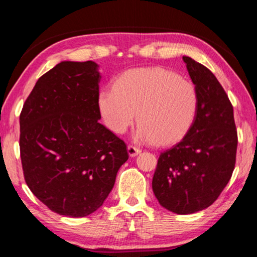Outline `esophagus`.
<instances>
[{
    "label": "esophagus",
    "mask_w": 257,
    "mask_h": 257,
    "mask_svg": "<svg viewBox=\"0 0 257 257\" xmlns=\"http://www.w3.org/2000/svg\"><path fill=\"white\" fill-rule=\"evenodd\" d=\"M127 150H128L129 156H132V158H135V156L141 153V150H139L138 147H135V146H133V145H129V146L127 147Z\"/></svg>",
    "instance_id": "34e87169"
}]
</instances>
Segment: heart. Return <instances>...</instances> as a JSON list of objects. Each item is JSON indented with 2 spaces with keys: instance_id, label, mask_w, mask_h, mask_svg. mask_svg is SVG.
I'll use <instances>...</instances> for the list:
<instances>
[{
  "instance_id": "b5f03b06",
  "label": "heart",
  "mask_w": 257,
  "mask_h": 257,
  "mask_svg": "<svg viewBox=\"0 0 257 257\" xmlns=\"http://www.w3.org/2000/svg\"><path fill=\"white\" fill-rule=\"evenodd\" d=\"M199 96L193 82L163 68H134L102 88L97 106L104 124L123 134L136 120V138L159 145L181 141L196 119Z\"/></svg>"
}]
</instances>
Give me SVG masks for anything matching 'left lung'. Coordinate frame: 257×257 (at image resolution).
Wrapping results in <instances>:
<instances>
[{"label":"left lung","instance_id":"8db88e82","mask_svg":"<svg viewBox=\"0 0 257 257\" xmlns=\"http://www.w3.org/2000/svg\"><path fill=\"white\" fill-rule=\"evenodd\" d=\"M199 105L181 141L160 154L152 188L161 206L191 214L212 205L231 178L237 130L233 107L216 77L203 64L182 56Z\"/></svg>","mask_w":257,"mask_h":257}]
</instances>
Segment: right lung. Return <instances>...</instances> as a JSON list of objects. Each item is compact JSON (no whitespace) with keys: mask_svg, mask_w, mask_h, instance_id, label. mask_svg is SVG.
Segmentation results:
<instances>
[{"mask_svg":"<svg viewBox=\"0 0 257 257\" xmlns=\"http://www.w3.org/2000/svg\"><path fill=\"white\" fill-rule=\"evenodd\" d=\"M99 80L93 61H62L37 80L21 111L25 180L60 215L101 207L129 158L124 142L98 122Z\"/></svg>","mask_w":257,"mask_h":257,"instance_id":"1","label":"right lung"}]
</instances>
